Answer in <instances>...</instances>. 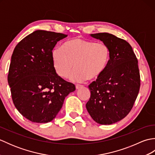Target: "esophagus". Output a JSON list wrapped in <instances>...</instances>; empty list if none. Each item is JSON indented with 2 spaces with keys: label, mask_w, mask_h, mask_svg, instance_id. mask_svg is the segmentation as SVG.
<instances>
[{
  "label": "esophagus",
  "mask_w": 155,
  "mask_h": 155,
  "mask_svg": "<svg viewBox=\"0 0 155 155\" xmlns=\"http://www.w3.org/2000/svg\"><path fill=\"white\" fill-rule=\"evenodd\" d=\"M83 87V85H81V84H77V85H76V88H77V89H79L80 88Z\"/></svg>",
  "instance_id": "34e87169"
}]
</instances>
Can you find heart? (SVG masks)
I'll return each instance as SVG.
<instances>
[{"instance_id":"obj_1","label":"heart","mask_w":155,"mask_h":155,"mask_svg":"<svg viewBox=\"0 0 155 155\" xmlns=\"http://www.w3.org/2000/svg\"><path fill=\"white\" fill-rule=\"evenodd\" d=\"M54 71L62 78H68L74 67L71 79L74 82L93 81L104 72L110 58V51L103 42L77 37L65 41L61 48L51 52Z\"/></svg>"}]
</instances>
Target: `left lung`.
Here are the masks:
<instances>
[{"mask_svg": "<svg viewBox=\"0 0 155 155\" xmlns=\"http://www.w3.org/2000/svg\"><path fill=\"white\" fill-rule=\"evenodd\" d=\"M90 35L108 46L110 58L103 75L88 86L86 108L97 123L111 124L126 117L137 99L140 85L138 61L123 39L107 32Z\"/></svg>", "mask_w": 155, "mask_h": 155, "instance_id": "1", "label": "left lung"}]
</instances>
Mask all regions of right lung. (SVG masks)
<instances>
[{
	"mask_svg": "<svg viewBox=\"0 0 155 155\" xmlns=\"http://www.w3.org/2000/svg\"><path fill=\"white\" fill-rule=\"evenodd\" d=\"M67 37L38 30L20 41L13 51L8 74L12 101L19 113L33 123L53 120L65 97L75 91L74 84L57 74L52 61V49Z\"/></svg>",
	"mask_w": 155,
	"mask_h": 155,
	"instance_id": "add662e5",
	"label": "right lung"
}]
</instances>
